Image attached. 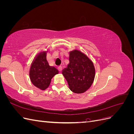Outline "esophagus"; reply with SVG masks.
Listing matches in <instances>:
<instances>
[{"label":"esophagus","instance_id":"1","mask_svg":"<svg viewBox=\"0 0 134 134\" xmlns=\"http://www.w3.org/2000/svg\"><path fill=\"white\" fill-rule=\"evenodd\" d=\"M58 70H59V71H60V72H61V71H62V66H59L58 68Z\"/></svg>","mask_w":134,"mask_h":134}]
</instances>
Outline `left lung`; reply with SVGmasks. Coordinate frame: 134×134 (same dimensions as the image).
<instances>
[{"label": "left lung", "instance_id": "1", "mask_svg": "<svg viewBox=\"0 0 134 134\" xmlns=\"http://www.w3.org/2000/svg\"><path fill=\"white\" fill-rule=\"evenodd\" d=\"M62 74L72 92L82 93L92 86L95 77V68L87 55L74 50L70 52L69 64L63 70Z\"/></svg>", "mask_w": 134, "mask_h": 134}]
</instances>
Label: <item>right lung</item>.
I'll return each instance as SVG.
<instances>
[{"label": "right lung", "instance_id": "1", "mask_svg": "<svg viewBox=\"0 0 134 134\" xmlns=\"http://www.w3.org/2000/svg\"><path fill=\"white\" fill-rule=\"evenodd\" d=\"M46 51L40 52L32 63L30 70L31 82L35 87L44 90L48 88L51 79L59 73L54 66H51L46 59Z\"/></svg>", "mask_w": 134, "mask_h": 134}]
</instances>
